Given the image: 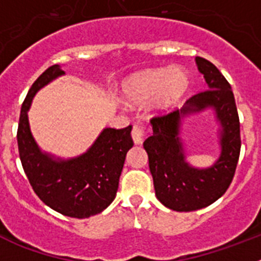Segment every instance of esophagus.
Instances as JSON below:
<instances>
[{"mask_svg":"<svg viewBox=\"0 0 261 261\" xmlns=\"http://www.w3.org/2000/svg\"><path fill=\"white\" fill-rule=\"evenodd\" d=\"M132 138L136 145L142 144L145 138V128L142 125H135L132 129Z\"/></svg>","mask_w":261,"mask_h":261,"instance_id":"34e87169","label":"esophagus"}]
</instances>
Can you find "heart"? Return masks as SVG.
Here are the masks:
<instances>
[{
  "label": "heart",
  "mask_w": 261,
  "mask_h": 261,
  "mask_svg": "<svg viewBox=\"0 0 261 261\" xmlns=\"http://www.w3.org/2000/svg\"><path fill=\"white\" fill-rule=\"evenodd\" d=\"M191 87V77L183 68H158L133 75L124 85L130 105H144L156 98V108L167 111L180 103Z\"/></svg>",
  "instance_id": "obj_1"
}]
</instances>
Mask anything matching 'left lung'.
Wrapping results in <instances>:
<instances>
[{
    "mask_svg": "<svg viewBox=\"0 0 261 261\" xmlns=\"http://www.w3.org/2000/svg\"><path fill=\"white\" fill-rule=\"evenodd\" d=\"M208 90L196 94L180 110L150 120L153 136L144 147L155 196L165 206L176 212L205 208L218 200L231 184L241 153V125L230 84L208 60L196 57ZM213 108L220 123V158L211 168L196 169L185 161L180 126L190 114Z\"/></svg>",
    "mask_w": 261,
    "mask_h": 261,
    "instance_id": "1",
    "label": "left lung"
}]
</instances>
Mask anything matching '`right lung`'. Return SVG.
Segmentation results:
<instances>
[{"label":"right lung","instance_id":"1","mask_svg":"<svg viewBox=\"0 0 261 261\" xmlns=\"http://www.w3.org/2000/svg\"><path fill=\"white\" fill-rule=\"evenodd\" d=\"M64 74L60 65L49 66L29 90L18 124V150L27 179L41 201L64 216L87 218L114 201L126 153L133 146L132 125L105 128L89 150L74 158L43 153L32 137L27 112L39 90Z\"/></svg>","mask_w":261,"mask_h":261}]
</instances>
